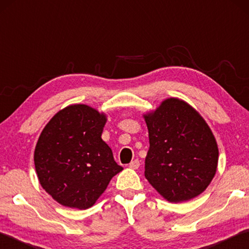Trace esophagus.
I'll return each mask as SVG.
<instances>
[{
  "label": "esophagus",
  "mask_w": 249,
  "mask_h": 249,
  "mask_svg": "<svg viewBox=\"0 0 249 249\" xmlns=\"http://www.w3.org/2000/svg\"><path fill=\"white\" fill-rule=\"evenodd\" d=\"M140 166H141V163H140V160H138V159L133 160V161L128 165V167L130 168V169H138V168H140Z\"/></svg>",
  "instance_id": "obj_1"
}]
</instances>
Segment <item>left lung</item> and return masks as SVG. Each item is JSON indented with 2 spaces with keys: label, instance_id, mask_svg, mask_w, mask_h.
<instances>
[{
  "label": "left lung",
  "instance_id": "1",
  "mask_svg": "<svg viewBox=\"0 0 249 249\" xmlns=\"http://www.w3.org/2000/svg\"><path fill=\"white\" fill-rule=\"evenodd\" d=\"M149 149L145 177L167 201L193 199L215 176L218 148L210 126L184 101L169 98L144 114Z\"/></svg>",
  "mask_w": 249,
  "mask_h": 249
}]
</instances>
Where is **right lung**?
<instances>
[{"label":"right lung","instance_id":"right-lung-1","mask_svg":"<svg viewBox=\"0 0 249 249\" xmlns=\"http://www.w3.org/2000/svg\"><path fill=\"white\" fill-rule=\"evenodd\" d=\"M107 115L86 104H72L54 114L37 142L34 162L39 183L58 203L91 208L123 170L101 135Z\"/></svg>","mask_w":249,"mask_h":249}]
</instances>
